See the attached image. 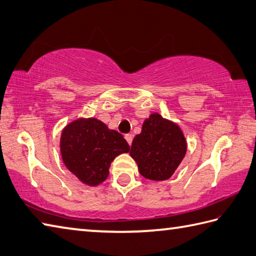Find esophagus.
I'll list each match as a JSON object with an SVG mask.
<instances>
[{"mask_svg": "<svg viewBox=\"0 0 256 256\" xmlns=\"http://www.w3.org/2000/svg\"><path fill=\"white\" fill-rule=\"evenodd\" d=\"M125 140H126L128 141V145H131L132 144V141H133V136L131 134H125Z\"/></svg>", "mask_w": 256, "mask_h": 256, "instance_id": "esophagus-1", "label": "esophagus"}]
</instances>
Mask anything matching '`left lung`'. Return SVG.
<instances>
[{"label":"left lung","instance_id":"1","mask_svg":"<svg viewBox=\"0 0 256 256\" xmlns=\"http://www.w3.org/2000/svg\"><path fill=\"white\" fill-rule=\"evenodd\" d=\"M186 148V140L178 125L153 113L144 121L141 133L134 138L130 155L145 178L164 181L181 164Z\"/></svg>","mask_w":256,"mask_h":256}]
</instances>
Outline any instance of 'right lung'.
I'll list each match as a JSON object with an SVG mask.
<instances>
[{
	"mask_svg": "<svg viewBox=\"0 0 256 256\" xmlns=\"http://www.w3.org/2000/svg\"><path fill=\"white\" fill-rule=\"evenodd\" d=\"M60 148L68 171L90 186L103 183L113 160L130 151L122 134L94 118L68 124L61 134Z\"/></svg>",
	"mask_w": 256,
	"mask_h": 256,
	"instance_id": "obj_1",
	"label": "right lung"
}]
</instances>
